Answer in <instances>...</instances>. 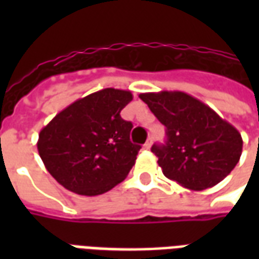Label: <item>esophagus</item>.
I'll return each mask as SVG.
<instances>
[{
  "label": "esophagus",
  "mask_w": 259,
  "mask_h": 259,
  "mask_svg": "<svg viewBox=\"0 0 259 259\" xmlns=\"http://www.w3.org/2000/svg\"><path fill=\"white\" fill-rule=\"evenodd\" d=\"M151 146H152L151 140H148L146 144H144V148H146V150H150V148H151Z\"/></svg>",
  "instance_id": "esophagus-1"
}]
</instances>
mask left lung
I'll return each instance as SVG.
<instances>
[{
	"label": "left lung",
	"mask_w": 259,
	"mask_h": 259,
	"mask_svg": "<svg viewBox=\"0 0 259 259\" xmlns=\"http://www.w3.org/2000/svg\"><path fill=\"white\" fill-rule=\"evenodd\" d=\"M166 127V143L154 144L163 175L190 190L213 187L239 162L243 139L239 130L212 108L183 91L139 96Z\"/></svg>",
	"instance_id": "left-lung-1"
}]
</instances>
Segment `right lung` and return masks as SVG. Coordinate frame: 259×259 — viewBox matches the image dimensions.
<instances>
[{
    "mask_svg": "<svg viewBox=\"0 0 259 259\" xmlns=\"http://www.w3.org/2000/svg\"><path fill=\"white\" fill-rule=\"evenodd\" d=\"M133 100L127 90L104 89L72 102L40 130L37 150L54 179L80 195H98L120 183L140 146L120 111Z\"/></svg>",
    "mask_w": 259,
    "mask_h": 259,
    "instance_id": "add662e5",
    "label": "right lung"
}]
</instances>
